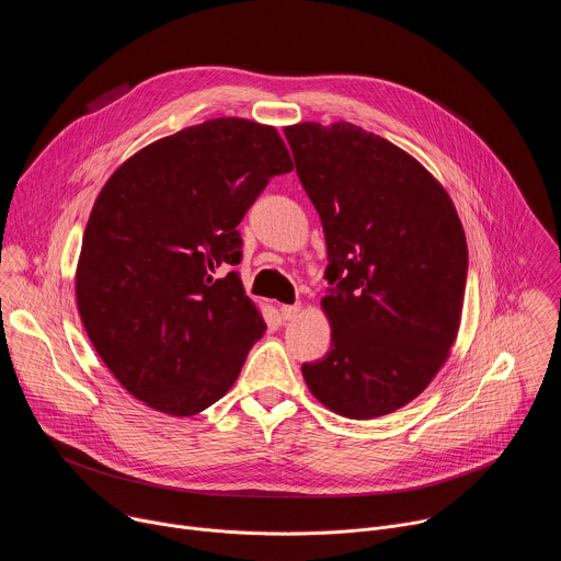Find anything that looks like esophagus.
I'll return each mask as SVG.
<instances>
[{
	"label": "esophagus",
	"instance_id": "34e87169",
	"mask_svg": "<svg viewBox=\"0 0 561 561\" xmlns=\"http://www.w3.org/2000/svg\"><path fill=\"white\" fill-rule=\"evenodd\" d=\"M299 310H301V304H284L282 308H279V312H282V317L286 319V322H290V319H295L297 314H299Z\"/></svg>",
	"mask_w": 561,
	"mask_h": 561
}]
</instances>
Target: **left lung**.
I'll list each match as a JSON object with an SVG mask.
<instances>
[{
	"mask_svg": "<svg viewBox=\"0 0 561 561\" xmlns=\"http://www.w3.org/2000/svg\"><path fill=\"white\" fill-rule=\"evenodd\" d=\"M329 251L331 351L301 364L310 392L351 420L415 399L457 337L468 249L442 184L409 152L340 122L286 126Z\"/></svg>",
	"mask_w": 561,
	"mask_h": 561,
	"instance_id": "left-lung-1",
	"label": "left lung"
}]
</instances>
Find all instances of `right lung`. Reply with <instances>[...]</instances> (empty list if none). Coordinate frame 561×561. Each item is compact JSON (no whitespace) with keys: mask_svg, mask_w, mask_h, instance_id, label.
Here are the masks:
<instances>
[{"mask_svg":"<svg viewBox=\"0 0 561 561\" xmlns=\"http://www.w3.org/2000/svg\"><path fill=\"white\" fill-rule=\"evenodd\" d=\"M293 171L273 126L219 117L159 139L102 188L77 264V308L115 379L146 407L195 415L228 392L266 324L237 273V226Z\"/></svg>","mask_w":561,"mask_h":561,"instance_id":"add662e5","label":"right lung"}]
</instances>
